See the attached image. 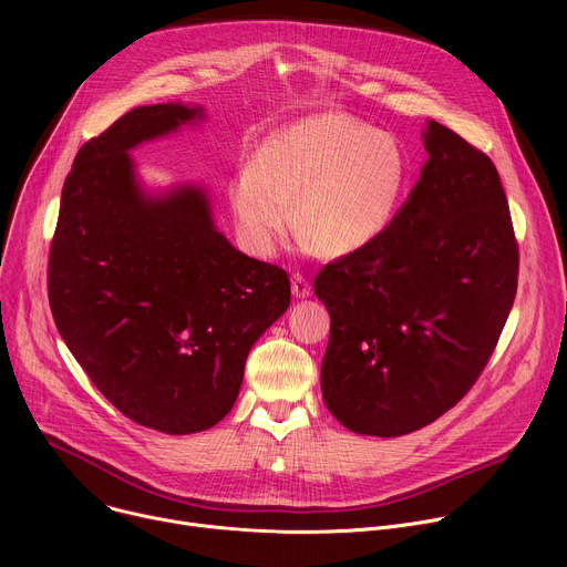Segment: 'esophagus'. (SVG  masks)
<instances>
[{
    "instance_id": "esophagus-1",
    "label": "esophagus",
    "mask_w": 567,
    "mask_h": 567,
    "mask_svg": "<svg viewBox=\"0 0 567 567\" xmlns=\"http://www.w3.org/2000/svg\"><path fill=\"white\" fill-rule=\"evenodd\" d=\"M291 291L296 298H309L311 296V285L307 282V278H302L300 274H296L291 278Z\"/></svg>"
}]
</instances>
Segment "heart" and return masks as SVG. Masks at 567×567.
Wrapping results in <instances>:
<instances>
[{
    "label": "heart",
    "mask_w": 567,
    "mask_h": 567,
    "mask_svg": "<svg viewBox=\"0 0 567 567\" xmlns=\"http://www.w3.org/2000/svg\"><path fill=\"white\" fill-rule=\"evenodd\" d=\"M406 156L396 141L341 114L320 112L271 132L251 168L228 184L235 230L249 254L269 258L289 228L328 256L374 241L396 213Z\"/></svg>",
    "instance_id": "b5f03b06"
}]
</instances>
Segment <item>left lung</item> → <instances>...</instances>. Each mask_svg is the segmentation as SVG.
Listing matches in <instances>:
<instances>
[{"label": "left lung", "instance_id": "8db88e82", "mask_svg": "<svg viewBox=\"0 0 567 567\" xmlns=\"http://www.w3.org/2000/svg\"><path fill=\"white\" fill-rule=\"evenodd\" d=\"M426 164L368 247L316 276L330 311L322 399L350 431L399 437L442 417L487 365L518 285L492 158L429 121Z\"/></svg>", "mask_w": 567, "mask_h": 567}]
</instances>
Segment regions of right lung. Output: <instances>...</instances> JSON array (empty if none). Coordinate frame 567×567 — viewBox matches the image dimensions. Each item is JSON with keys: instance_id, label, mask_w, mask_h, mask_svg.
<instances>
[{"instance_id": "right-lung-1", "label": "right lung", "mask_w": 567, "mask_h": 567, "mask_svg": "<svg viewBox=\"0 0 567 567\" xmlns=\"http://www.w3.org/2000/svg\"><path fill=\"white\" fill-rule=\"evenodd\" d=\"M136 107L75 154L49 256L55 328L132 422L188 435L228 415L254 343L287 311V271L237 251L204 186L147 193L130 150L204 121Z\"/></svg>"}]
</instances>
